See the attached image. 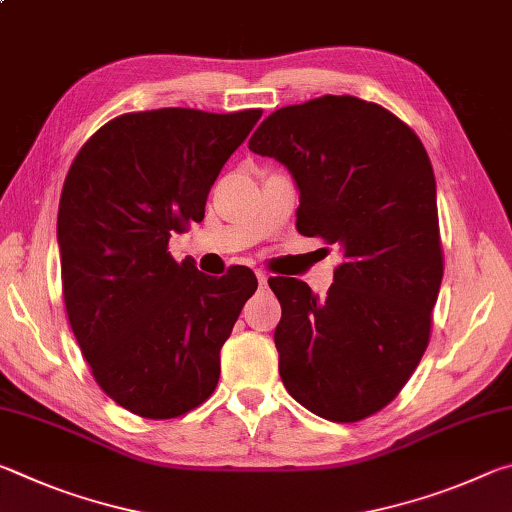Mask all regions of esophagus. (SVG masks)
<instances>
[{
    "instance_id": "34e87169",
    "label": "esophagus",
    "mask_w": 512,
    "mask_h": 512,
    "mask_svg": "<svg viewBox=\"0 0 512 512\" xmlns=\"http://www.w3.org/2000/svg\"><path fill=\"white\" fill-rule=\"evenodd\" d=\"M257 280H259V284H262V287H264V284L268 282V275H266L264 271H257Z\"/></svg>"
}]
</instances>
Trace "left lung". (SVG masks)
Listing matches in <instances>:
<instances>
[{
    "mask_svg": "<svg viewBox=\"0 0 512 512\" xmlns=\"http://www.w3.org/2000/svg\"><path fill=\"white\" fill-rule=\"evenodd\" d=\"M248 149L291 171L300 235L343 250L325 298L296 277L268 280L280 377L311 413L359 422L395 400L429 345L443 282L429 155L393 112L350 94L271 112Z\"/></svg>",
    "mask_w": 512,
    "mask_h": 512,
    "instance_id": "8db88e82",
    "label": "left lung"
}]
</instances>
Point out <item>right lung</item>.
Returning a JSON list of instances; mask_svg holds the SVG:
<instances>
[{
	"mask_svg": "<svg viewBox=\"0 0 512 512\" xmlns=\"http://www.w3.org/2000/svg\"><path fill=\"white\" fill-rule=\"evenodd\" d=\"M259 117L126 112L67 171L58 246L69 325L101 391L142 418H178L214 393L223 343L257 289L246 266L210 277L167 248L203 221L216 176Z\"/></svg>",
	"mask_w": 512,
	"mask_h": 512,
	"instance_id": "add662e5",
	"label": "right lung"
}]
</instances>
